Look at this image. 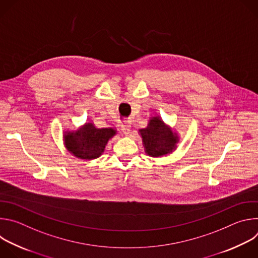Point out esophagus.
<instances>
[{
    "mask_svg": "<svg viewBox=\"0 0 258 258\" xmlns=\"http://www.w3.org/2000/svg\"><path fill=\"white\" fill-rule=\"evenodd\" d=\"M121 130H122V132L125 134V135H128L130 134V132H131V125H130V123H122L121 124Z\"/></svg>",
    "mask_w": 258,
    "mask_h": 258,
    "instance_id": "obj_1",
    "label": "esophagus"
}]
</instances>
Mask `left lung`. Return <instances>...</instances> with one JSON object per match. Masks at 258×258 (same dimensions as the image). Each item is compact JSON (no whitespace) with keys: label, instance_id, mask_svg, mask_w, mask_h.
<instances>
[{"label":"left lung","instance_id":"8db88e82","mask_svg":"<svg viewBox=\"0 0 258 258\" xmlns=\"http://www.w3.org/2000/svg\"><path fill=\"white\" fill-rule=\"evenodd\" d=\"M139 132L143 139L146 153L153 157L170 153L178 142L176 135L159 117L151 118L148 126Z\"/></svg>","mask_w":258,"mask_h":258}]
</instances>
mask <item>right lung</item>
Listing matches in <instances>:
<instances>
[{
    "label": "right lung",
    "mask_w": 258,
    "mask_h": 258,
    "mask_svg": "<svg viewBox=\"0 0 258 258\" xmlns=\"http://www.w3.org/2000/svg\"><path fill=\"white\" fill-rule=\"evenodd\" d=\"M64 143L66 148L75 156L82 159L98 158L105 150V146L116 131L112 127L97 128L89 122L77 132H66Z\"/></svg>",
    "instance_id": "obj_1"
}]
</instances>
